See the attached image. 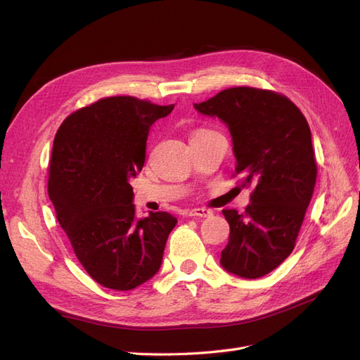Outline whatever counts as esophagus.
I'll return each mask as SVG.
<instances>
[{
	"label": "esophagus",
	"instance_id": "obj_1",
	"mask_svg": "<svg viewBox=\"0 0 360 360\" xmlns=\"http://www.w3.org/2000/svg\"><path fill=\"white\" fill-rule=\"evenodd\" d=\"M213 214L212 210L204 209V207H197V209H192L189 212V216H200V217H210Z\"/></svg>",
	"mask_w": 360,
	"mask_h": 360
}]
</instances>
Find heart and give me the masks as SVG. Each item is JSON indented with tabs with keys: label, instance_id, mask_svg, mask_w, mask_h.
Returning <instances> with one entry per match:
<instances>
[{
	"label": "heart",
	"instance_id": "b5f03b06",
	"mask_svg": "<svg viewBox=\"0 0 360 360\" xmlns=\"http://www.w3.org/2000/svg\"><path fill=\"white\" fill-rule=\"evenodd\" d=\"M202 132H207V130H197V132H195L193 135H198V134H202ZM193 135H192V136H193Z\"/></svg>",
	"mask_w": 360,
	"mask_h": 360
}]
</instances>
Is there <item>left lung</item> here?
<instances>
[{
    "label": "left lung",
    "mask_w": 360,
    "mask_h": 360,
    "mask_svg": "<svg viewBox=\"0 0 360 360\" xmlns=\"http://www.w3.org/2000/svg\"><path fill=\"white\" fill-rule=\"evenodd\" d=\"M195 110L226 123L233 176L254 188L243 214L222 210L230 238L221 264L246 279L264 276L292 252L312 198L317 160L309 124L287 96L255 86L222 90Z\"/></svg>",
    "instance_id": "1"
}]
</instances>
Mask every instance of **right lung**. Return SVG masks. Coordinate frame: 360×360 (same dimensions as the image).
<instances>
[{
	"label": "right lung",
	"instance_id": "1",
	"mask_svg": "<svg viewBox=\"0 0 360 360\" xmlns=\"http://www.w3.org/2000/svg\"><path fill=\"white\" fill-rule=\"evenodd\" d=\"M174 105L134 96L103 97L57 130L48 193L79 263L97 284L127 291L156 275L177 219L135 217L130 180L143 169L150 126Z\"/></svg>",
	"mask_w": 360,
	"mask_h": 360
}]
</instances>
